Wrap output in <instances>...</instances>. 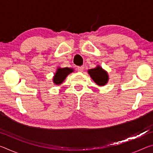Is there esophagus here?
<instances>
[{"mask_svg": "<svg viewBox=\"0 0 153 153\" xmlns=\"http://www.w3.org/2000/svg\"><path fill=\"white\" fill-rule=\"evenodd\" d=\"M77 71H78L82 72L83 70H84V67H83V66H79V67H77Z\"/></svg>", "mask_w": 153, "mask_h": 153, "instance_id": "esophagus-1", "label": "esophagus"}]
</instances>
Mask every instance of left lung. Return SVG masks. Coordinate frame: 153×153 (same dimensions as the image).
<instances>
[{
  "label": "left lung",
  "instance_id": "8db88e82",
  "mask_svg": "<svg viewBox=\"0 0 153 153\" xmlns=\"http://www.w3.org/2000/svg\"><path fill=\"white\" fill-rule=\"evenodd\" d=\"M88 74L98 86H104L108 82V77L107 73L99 66L94 69H89Z\"/></svg>",
  "mask_w": 153,
  "mask_h": 153
}]
</instances>
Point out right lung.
Segmentation results:
<instances>
[{
    "label": "right lung",
    "mask_w": 153,
    "mask_h": 153,
    "mask_svg": "<svg viewBox=\"0 0 153 153\" xmlns=\"http://www.w3.org/2000/svg\"><path fill=\"white\" fill-rule=\"evenodd\" d=\"M74 70L69 67H65V68H60L56 71V74L54 76L53 82L56 84H60L64 81L67 76L73 72Z\"/></svg>",
    "instance_id": "obj_1"
}]
</instances>
